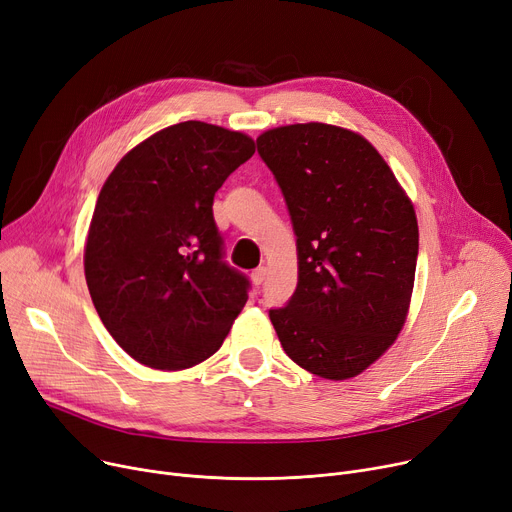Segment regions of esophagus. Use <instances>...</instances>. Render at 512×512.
Returning <instances> with one entry per match:
<instances>
[{"label": "esophagus", "instance_id": "1", "mask_svg": "<svg viewBox=\"0 0 512 512\" xmlns=\"http://www.w3.org/2000/svg\"><path fill=\"white\" fill-rule=\"evenodd\" d=\"M265 276H267V270H265V267H257V270H253V274H251V280H253V284H255V286H259V284H263Z\"/></svg>", "mask_w": 512, "mask_h": 512}]
</instances>
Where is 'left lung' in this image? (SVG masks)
Segmentation results:
<instances>
[{"label": "left lung", "mask_w": 512, "mask_h": 512, "mask_svg": "<svg viewBox=\"0 0 512 512\" xmlns=\"http://www.w3.org/2000/svg\"><path fill=\"white\" fill-rule=\"evenodd\" d=\"M257 153L297 234V290L270 309L280 344L319 378H355L405 326L419 253L415 209L357 132L280 126L261 134Z\"/></svg>", "instance_id": "8db88e82"}]
</instances>
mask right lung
Listing matches in <instances>:
<instances>
[{"mask_svg": "<svg viewBox=\"0 0 512 512\" xmlns=\"http://www.w3.org/2000/svg\"><path fill=\"white\" fill-rule=\"evenodd\" d=\"M247 134L197 120L155 132L105 180L85 278L107 332L153 369H186L222 346L249 299L224 261L213 197L251 159Z\"/></svg>", "mask_w": 512, "mask_h": 512, "instance_id": "obj_1", "label": "right lung"}]
</instances>
